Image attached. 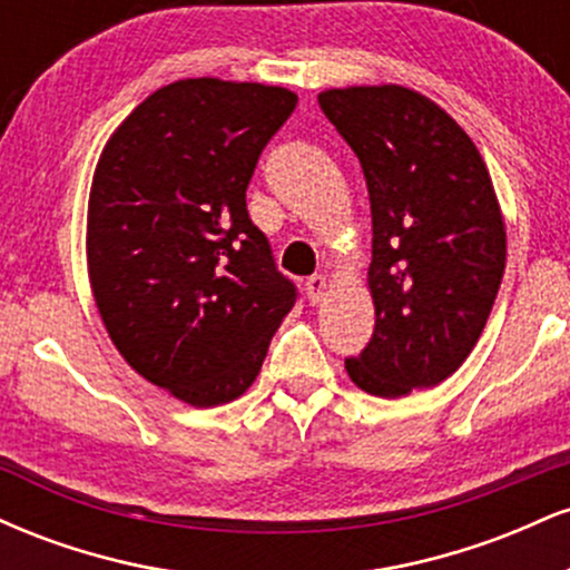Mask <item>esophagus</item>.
Segmentation results:
<instances>
[{"mask_svg": "<svg viewBox=\"0 0 570 570\" xmlns=\"http://www.w3.org/2000/svg\"><path fill=\"white\" fill-rule=\"evenodd\" d=\"M305 294H307V303L318 305L326 294V278L324 276H311L305 281Z\"/></svg>", "mask_w": 570, "mask_h": 570, "instance_id": "34e87169", "label": "esophagus"}]
</instances>
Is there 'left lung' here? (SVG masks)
Masks as SVG:
<instances>
[{
	"label": "left lung",
	"mask_w": 570,
	"mask_h": 570,
	"mask_svg": "<svg viewBox=\"0 0 570 570\" xmlns=\"http://www.w3.org/2000/svg\"><path fill=\"white\" fill-rule=\"evenodd\" d=\"M318 104L362 163L372 208L375 332L345 370L385 399L440 385L485 330L507 263L485 163L453 117L410 88L324 90Z\"/></svg>",
	"instance_id": "1"
}]
</instances>
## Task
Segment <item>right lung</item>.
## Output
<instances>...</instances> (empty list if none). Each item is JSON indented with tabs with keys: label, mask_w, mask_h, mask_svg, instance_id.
<instances>
[{
	"label": "right lung",
	"mask_w": 570,
	"mask_h": 570,
	"mask_svg": "<svg viewBox=\"0 0 570 570\" xmlns=\"http://www.w3.org/2000/svg\"><path fill=\"white\" fill-rule=\"evenodd\" d=\"M297 96L214 77L155 90L104 147L88 273L122 358L193 407L233 402L297 303L246 212L259 155Z\"/></svg>",
	"instance_id": "add662e5"
}]
</instances>
